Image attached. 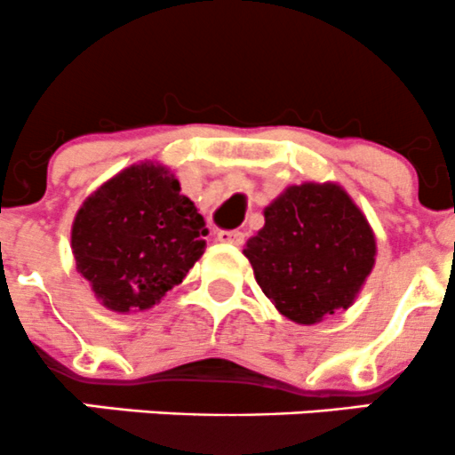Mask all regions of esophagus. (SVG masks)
<instances>
[{"label": "esophagus", "mask_w": 455, "mask_h": 455, "mask_svg": "<svg viewBox=\"0 0 455 455\" xmlns=\"http://www.w3.org/2000/svg\"><path fill=\"white\" fill-rule=\"evenodd\" d=\"M218 242L222 243H231V246H240V243L243 242V233L242 231H220L218 233Z\"/></svg>", "instance_id": "esophagus-1"}]
</instances>
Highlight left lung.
Wrapping results in <instances>:
<instances>
[{
    "instance_id": "1",
    "label": "left lung",
    "mask_w": 455,
    "mask_h": 455,
    "mask_svg": "<svg viewBox=\"0 0 455 455\" xmlns=\"http://www.w3.org/2000/svg\"><path fill=\"white\" fill-rule=\"evenodd\" d=\"M266 224L243 255L285 318L315 324L351 307L375 266V235L336 183L291 185L264 212Z\"/></svg>"
}]
</instances>
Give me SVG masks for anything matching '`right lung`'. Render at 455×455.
<instances>
[{
  "instance_id": "1",
  "label": "right lung",
  "mask_w": 455,
  "mask_h": 455,
  "mask_svg": "<svg viewBox=\"0 0 455 455\" xmlns=\"http://www.w3.org/2000/svg\"><path fill=\"white\" fill-rule=\"evenodd\" d=\"M203 215L165 165L143 161L100 185L71 227L76 267L117 314L143 312L204 252Z\"/></svg>"
}]
</instances>
